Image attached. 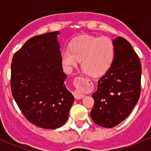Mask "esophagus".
<instances>
[{
    "instance_id": "1",
    "label": "esophagus",
    "mask_w": 151,
    "mask_h": 151,
    "mask_svg": "<svg viewBox=\"0 0 151 151\" xmlns=\"http://www.w3.org/2000/svg\"><path fill=\"white\" fill-rule=\"evenodd\" d=\"M85 81H86V79H84V78H81V79H79V82L81 83H84ZM73 95L74 97L77 99H80L83 98L84 96V95L83 94V93H81V92H79V91H74L73 93Z\"/></svg>"
}]
</instances>
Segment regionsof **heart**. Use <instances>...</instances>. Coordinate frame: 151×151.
<instances>
[{"label":"heart","instance_id":"heart-1","mask_svg":"<svg viewBox=\"0 0 151 151\" xmlns=\"http://www.w3.org/2000/svg\"><path fill=\"white\" fill-rule=\"evenodd\" d=\"M113 41L106 36L82 35L72 41L70 49L62 52V61L67 68L75 67L81 60L84 70L91 76L105 73L114 61Z\"/></svg>","mask_w":151,"mask_h":151}]
</instances>
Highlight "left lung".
<instances>
[{
    "label": "left lung",
    "instance_id": "8db88e82",
    "mask_svg": "<svg viewBox=\"0 0 151 151\" xmlns=\"http://www.w3.org/2000/svg\"><path fill=\"white\" fill-rule=\"evenodd\" d=\"M113 43L114 61L99 79L90 113L95 124L105 128L114 127L125 120L141 94V65L138 55L124 37H117Z\"/></svg>",
    "mask_w": 151,
    "mask_h": 151
}]
</instances>
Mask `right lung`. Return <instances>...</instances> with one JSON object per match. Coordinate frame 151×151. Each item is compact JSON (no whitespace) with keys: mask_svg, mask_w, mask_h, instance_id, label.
I'll return each instance as SVG.
<instances>
[{"mask_svg":"<svg viewBox=\"0 0 151 151\" xmlns=\"http://www.w3.org/2000/svg\"><path fill=\"white\" fill-rule=\"evenodd\" d=\"M58 31L34 36L15 53L10 86L25 117L40 128L55 129L68 119L74 98L66 88Z\"/></svg>","mask_w":151,"mask_h":151,"instance_id":"1","label":"right lung"}]
</instances>
